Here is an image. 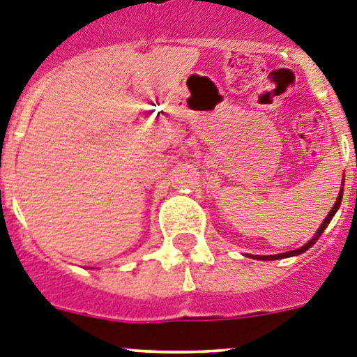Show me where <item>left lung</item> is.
I'll list each match as a JSON object with an SVG mask.
<instances>
[{"mask_svg": "<svg viewBox=\"0 0 357 357\" xmlns=\"http://www.w3.org/2000/svg\"><path fill=\"white\" fill-rule=\"evenodd\" d=\"M342 197H343V189H342V191H340L338 200H336V204H334V207H333V209H331V213L327 214V218H326V220H324V223H321V225H320V229H318V232H317V234H314V238L311 239V241H309V243H305L304 247L296 248V250H291V252H284V254H277V255H254V259H261V261L284 259V257H289V255H298V254H302V252L307 250V248L313 247L314 243H317V239L321 236V232H324V230H326V227L331 223V220H333V216H334V214H336V211H338L340 204H342Z\"/></svg>", "mask_w": 357, "mask_h": 357, "instance_id": "obj_1", "label": "left lung"}]
</instances>
